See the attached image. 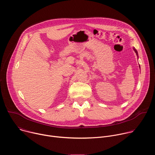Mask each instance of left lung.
Returning a JSON list of instances; mask_svg holds the SVG:
<instances>
[{
    "label": "left lung",
    "instance_id": "obj_1",
    "mask_svg": "<svg viewBox=\"0 0 155 155\" xmlns=\"http://www.w3.org/2000/svg\"><path fill=\"white\" fill-rule=\"evenodd\" d=\"M133 49H134V51L136 52V54H137V56L139 58V56H138V53H137V51L135 49V48H133ZM139 68H140V65H139Z\"/></svg>",
    "mask_w": 155,
    "mask_h": 155
}]
</instances>
